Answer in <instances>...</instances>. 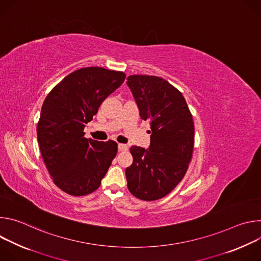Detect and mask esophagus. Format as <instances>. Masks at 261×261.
<instances>
[{
    "instance_id": "34e87169",
    "label": "esophagus",
    "mask_w": 261,
    "mask_h": 261,
    "mask_svg": "<svg viewBox=\"0 0 261 261\" xmlns=\"http://www.w3.org/2000/svg\"><path fill=\"white\" fill-rule=\"evenodd\" d=\"M118 147H119V151H121V152H126V151H128V146H127L126 144L120 143V144L118 145Z\"/></svg>"
}]
</instances>
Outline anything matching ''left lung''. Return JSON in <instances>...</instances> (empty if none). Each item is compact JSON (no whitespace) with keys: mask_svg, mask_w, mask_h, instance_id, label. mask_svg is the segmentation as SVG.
<instances>
[{"mask_svg":"<svg viewBox=\"0 0 261 261\" xmlns=\"http://www.w3.org/2000/svg\"><path fill=\"white\" fill-rule=\"evenodd\" d=\"M127 81L140 118L150 121L152 130L148 150L130 148L127 186L141 200H157L170 193L188 169L194 146L192 115L181 93L162 77L130 75Z\"/></svg>","mask_w":261,"mask_h":261,"instance_id":"1","label":"left lung"}]
</instances>
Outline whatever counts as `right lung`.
<instances>
[{
	"mask_svg": "<svg viewBox=\"0 0 261 261\" xmlns=\"http://www.w3.org/2000/svg\"><path fill=\"white\" fill-rule=\"evenodd\" d=\"M125 79L121 71L82 68L70 73L46 96L37 138L46 168L64 192L73 196L94 192L116 157V141L88 139L84 129Z\"/></svg>",
	"mask_w": 261,
	"mask_h": 261,
	"instance_id": "right-lung-1",
	"label": "right lung"
}]
</instances>
